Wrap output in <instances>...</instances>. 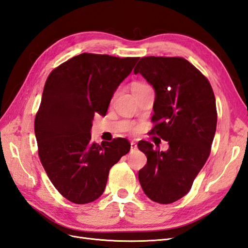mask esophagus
<instances>
[{"label":"esophagus","instance_id":"esophagus-1","mask_svg":"<svg viewBox=\"0 0 248 248\" xmlns=\"http://www.w3.org/2000/svg\"><path fill=\"white\" fill-rule=\"evenodd\" d=\"M137 149V144L134 141H131V151H134Z\"/></svg>","mask_w":248,"mask_h":248}]
</instances>
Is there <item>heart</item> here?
Returning a JSON list of instances; mask_svg holds the SVG:
<instances>
[{
  "instance_id": "1",
  "label": "heart",
  "mask_w": 248,
  "mask_h": 248,
  "mask_svg": "<svg viewBox=\"0 0 248 248\" xmlns=\"http://www.w3.org/2000/svg\"><path fill=\"white\" fill-rule=\"evenodd\" d=\"M145 87H149V86L145 84H142V82H134V84L132 85V90L136 91V90H138V89H142Z\"/></svg>"
}]
</instances>
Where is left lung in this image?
<instances>
[{"mask_svg": "<svg viewBox=\"0 0 248 248\" xmlns=\"http://www.w3.org/2000/svg\"><path fill=\"white\" fill-rule=\"evenodd\" d=\"M134 73L154 88L152 132L169 142L166 152L138 142L148 158L138 179L151 200L169 204L188 193L211 153L217 126L215 95L205 76L182 58H142Z\"/></svg>", "mask_w": 248, "mask_h": 248, "instance_id": "8db88e82", "label": "left lung"}]
</instances>
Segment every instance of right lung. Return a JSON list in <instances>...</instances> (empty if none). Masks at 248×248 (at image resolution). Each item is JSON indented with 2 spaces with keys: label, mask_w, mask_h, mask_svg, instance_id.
<instances>
[{
  "label": "right lung",
  "mask_w": 248,
  "mask_h": 248,
  "mask_svg": "<svg viewBox=\"0 0 248 248\" xmlns=\"http://www.w3.org/2000/svg\"><path fill=\"white\" fill-rule=\"evenodd\" d=\"M138 58L81 53L49 74L34 120L39 156L50 181L66 199H98L109 170L131 149L124 138L91 141L95 114L105 116L118 86Z\"/></svg>",
  "instance_id": "add662e5"
}]
</instances>
